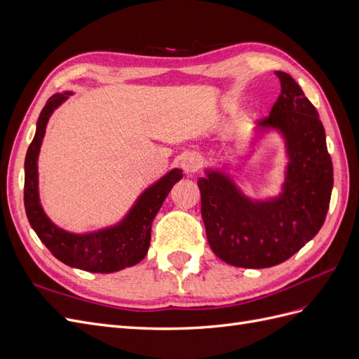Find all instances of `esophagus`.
Here are the masks:
<instances>
[{
    "label": "esophagus",
    "instance_id": "1",
    "mask_svg": "<svg viewBox=\"0 0 359 359\" xmlns=\"http://www.w3.org/2000/svg\"><path fill=\"white\" fill-rule=\"evenodd\" d=\"M181 168H182L184 173H187V175H193V173L198 172L201 168V158L193 153L184 156L181 160Z\"/></svg>",
    "mask_w": 359,
    "mask_h": 359
}]
</instances>
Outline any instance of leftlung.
I'll use <instances>...</instances> for the list:
<instances>
[{
  "label": "left lung",
  "mask_w": 359,
  "mask_h": 359,
  "mask_svg": "<svg viewBox=\"0 0 359 359\" xmlns=\"http://www.w3.org/2000/svg\"><path fill=\"white\" fill-rule=\"evenodd\" d=\"M281 93L256 132L277 130L285 139L287 166L281 193L250 199L222 170L199 178L201 212L217 257L240 268L285 262L313 240L327 217L334 184L327 136L316 107L290 74L276 72Z\"/></svg>",
  "instance_id": "1"
}]
</instances>
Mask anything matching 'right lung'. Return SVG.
Segmentation results:
<instances>
[{
  "mask_svg": "<svg viewBox=\"0 0 359 359\" xmlns=\"http://www.w3.org/2000/svg\"><path fill=\"white\" fill-rule=\"evenodd\" d=\"M69 95H72L69 91L53 94L37 119L36 135L25 157L24 203L27 217L40 241L62 264L90 273H116L119 269L139 264L147 256L151 241V224L173 184L182 178V170L172 169L148 187L124 219L115 226L90 233H72L53 224L40 203L37 160L49 118Z\"/></svg>",
  "mask_w": 359,
  "mask_h": 359,
  "instance_id": "1",
  "label": "right lung"
}]
</instances>
